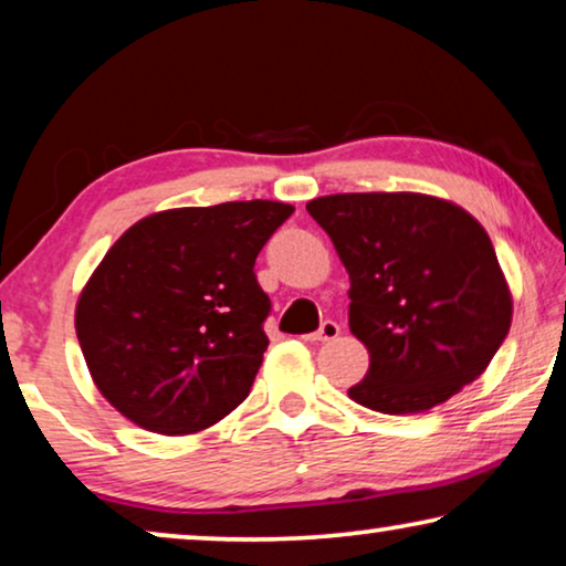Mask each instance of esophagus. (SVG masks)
Listing matches in <instances>:
<instances>
[{
  "label": "esophagus",
  "instance_id": "34e87169",
  "mask_svg": "<svg viewBox=\"0 0 566 566\" xmlns=\"http://www.w3.org/2000/svg\"><path fill=\"white\" fill-rule=\"evenodd\" d=\"M339 335V324L337 322H322V327L314 332V335H308L306 339H314V343H329V339H337Z\"/></svg>",
  "mask_w": 566,
  "mask_h": 566
}]
</instances>
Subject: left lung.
<instances>
[{
	"instance_id": "8db88e82",
	"label": "left lung",
	"mask_w": 566,
	"mask_h": 566,
	"mask_svg": "<svg viewBox=\"0 0 566 566\" xmlns=\"http://www.w3.org/2000/svg\"><path fill=\"white\" fill-rule=\"evenodd\" d=\"M306 211L350 275V332L370 355L353 401L428 412L484 374L507 337L513 296L474 216L422 192H337Z\"/></svg>"
}]
</instances>
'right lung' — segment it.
Segmentation results:
<instances>
[{
    "label": "right lung",
    "mask_w": 566,
    "mask_h": 566,
    "mask_svg": "<svg viewBox=\"0 0 566 566\" xmlns=\"http://www.w3.org/2000/svg\"><path fill=\"white\" fill-rule=\"evenodd\" d=\"M291 213L277 200L172 208L107 250L74 327L92 381L123 417L190 436L242 405L268 350L254 260Z\"/></svg>",
    "instance_id": "add662e5"
}]
</instances>
